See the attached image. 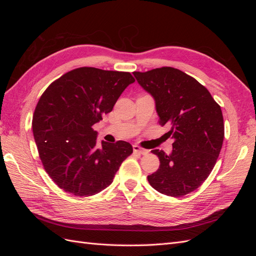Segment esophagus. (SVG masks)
I'll return each instance as SVG.
<instances>
[{"instance_id": "esophagus-1", "label": "esophagus", "mask_w": 256, "mask_h": 256, "mask_svg": "<svg viewBox=\"0 0 256 256\" xmlns=\"http://www.w3.org/2000/svg\"><path fill=\"white\" fill-rule=\"evenodd\" d=\"M134 152L136 154H148V150L143 148V147L138 146V145H134Z\"/></svg>"}]
</instances>
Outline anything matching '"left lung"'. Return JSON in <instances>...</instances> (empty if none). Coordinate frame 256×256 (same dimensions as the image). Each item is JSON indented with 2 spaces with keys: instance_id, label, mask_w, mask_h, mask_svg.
<instances>
[{
  "instance_id": "obj_1",
  "label": "left lung",
  "mask_w": 256,
  "mask_h": 256,
  "mask_svg": "<svg viewBox=\"0 0 256 256\" xmlns=\"http://www.w3.org/2000/svg\"><path fill=\"white\" fill-rule=\"evenodd\" d=\"M136 81L156 102L159 124L174 138L170 154L152 150L159 168L147 180L154 189L168 196L196 190L212 173L224 138L221 106L204 85L173 67L134 72Z\"/></svg>"
}]
</instances>
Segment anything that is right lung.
<instances>
[{
	"mask_svg": "<svg viewBox=\"0 0 256 256\" xmlns=\"http://www.w3.org/2000/svg\"><path fill=\"white\" fill-rule=\"evenodd\" d=\"M134 82L130 72L76 68L53 81L35 108L32 129L46 172L65 192L90 196L111 184L134 152L125 141L97 146L96 122Z\"/></svg>",
	"mask_w": 256,
	"mask_h": 256,
	"instance_id": "1",
	"label": "right lung"
}]
</instances>
